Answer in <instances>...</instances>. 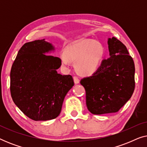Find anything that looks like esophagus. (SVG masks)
<instances>
[{
  "mask_svg": "<svg viewBox=\"0 0 147 147\" xmlns=\"http://www.w3.org/2000/svg\"><path fill=\"white\" fill-rule=\"evenodd\" d=\"M74 83L76 84L80 83V80L78 79V78L76 77V76H74Z\"/></svg>",
  "mask_w": 147,
  "mask_h": 147,
  "instance_id": "esophagus-1",
  "label": "esophagus"
}]
</instances>
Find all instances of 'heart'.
Returning a JSON list of instances; mask_svg holds the SVG:
<instances>
[{"mask_svg": "<svg viewBox=\"0 0 147 147\" xmlns=\"http://www.w3.org/2000/svg\"><path fill=\"white\" fill-rule=\"evenodd\" d=\"M105 49L100 42L94 39H81L67 46L61 55L62 63L76 62V71L81 76L96 73L103 61Z\"/></svg>", "mask_w": 147, "mask_h": 147, "instance_id": "heart-1", "label": "heart"}]
</instances>
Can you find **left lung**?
Segmentation results:
<instances>
[{
	"instance_id": "8db88e82",
	"label": "left lung",
	"mask_w": 147,
	"mask_h": 147,
	"mask_svg": "<svg viewBox=\"0 0 147 147\" xmlns=\"http://www.w3.org/2000/svg\"><path fill=\"white\" fill-rule=\"evenodd\" d=\"M110 57L104 59L97 71L80 84L86 90V105L94 114L117 112L133 94L134 61L126 46L116 37L108 40Z\"/></svg>"
}]
</instances>
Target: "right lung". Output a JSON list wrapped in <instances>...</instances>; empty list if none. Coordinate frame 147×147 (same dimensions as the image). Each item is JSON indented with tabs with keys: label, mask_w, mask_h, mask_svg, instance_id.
<instances>
[{
	"label": "right lung",
	"mask_w": 147,
	"mask_h": 147,
	"mask_svg": "<svg viewBox=\"0 0 147 147\" xmlns=\"http://www.w3.org/2000/svg\"><path fill=\"white\" fill-rule=\"evenodd\" d=\"M53 50L45 39L28 42L20 49L11 67L10 90L14 103L35 121L57 118L74 85L71 76L57 73L61 59L45 55Z\"/></svg>",
	"instance_id": "right-lung-1"
}]
</instances>
